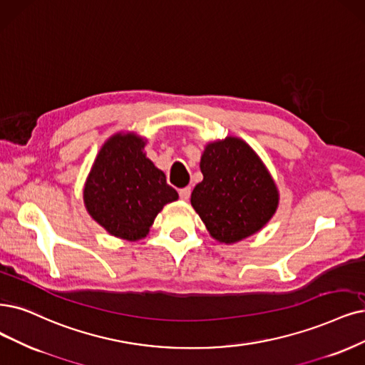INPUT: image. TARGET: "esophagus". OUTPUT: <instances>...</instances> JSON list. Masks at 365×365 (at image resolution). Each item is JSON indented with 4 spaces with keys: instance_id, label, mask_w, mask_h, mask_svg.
Listing matches in <instances>:
<instances>
[{
    "instance_id": "34e87169",
    "label": "esophagus",
    "mask_w": 365,
    "mask_h": 365,
    "mask_svg": "<svg viewBox=\"0 0 365 365\" xmlns=\"http://www.w3.org/2000/svg\"><path fill=\"white\" fill-rule=\"evenodd\" d=\"M179 197L182 198V200H190V197H191V187L190 186H186V187H182V190L179 191Z\"/></svg>"
}]
</instances>
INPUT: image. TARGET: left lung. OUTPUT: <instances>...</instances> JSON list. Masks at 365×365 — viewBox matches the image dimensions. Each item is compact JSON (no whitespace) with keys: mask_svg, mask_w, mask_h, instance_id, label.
I'll list each match as a JSON object with an SVG mask.
<instances>
[{"mask_svg":"<svg viewBox=\"0 0 365 365\" xmlns=\"http://www.w3.org/2000/svg\"><path fill=\"white\" fill-rule=\"evenodd\" d=\"M203 180L191 205L212 237L224 244L245 239L272 218L277 186L260 158L239 138L207 144L200 162Z\"/></svg>","mask_w":365,"mask_h":365,"instance_id":"1","label":"left lung"}]
</instances>
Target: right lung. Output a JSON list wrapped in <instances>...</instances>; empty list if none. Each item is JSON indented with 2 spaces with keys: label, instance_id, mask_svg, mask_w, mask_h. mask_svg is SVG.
I'll use <instances>...</instances> for the list:
<instances>
[{
  "label": "right lung",
  "instance_id": "add662e5",
  "mask_svg": "<svg viewBox=\"0 0 365 365\" xmlns=\"http://www.w3.org/2000/svg\"><path fill=\"white\" fill-rule=\"evenodd\" d=\"M144 144L137 135H114L101 148L84 187L91 218L126 240L144 237L162 207L179 198L143 153Z\"/></svg>",
  "mask_w": 365,
  "mask_h": 365
}]
</instances>
